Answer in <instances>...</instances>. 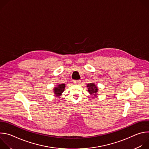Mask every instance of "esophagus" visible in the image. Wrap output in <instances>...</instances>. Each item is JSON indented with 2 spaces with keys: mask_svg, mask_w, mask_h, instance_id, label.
<instances>
[{
  "mask_svg": "<svg viewBox=\"0 0 149 149\" xmlns=\"http://www.w3.org/2000/svg\"><path fill=\"white\" fill-rule=\"evenodd\" d=\"M80 82H81L80 80H76V81H74V83L75 84H80Z\"/></svg>",
  "mask_w": 149,
  "mask_h": 149,
  "instance_id": "1",
  "label": "esophagus"
}]
</instances>
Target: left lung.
<instances>
[{
    "instance_id": "obj_1",
    "label": "left lung",
    "mask_w": 149,
    "mask_h": 149,
    "mask_svg": "<svg viewBox=\"0 0 149 149\" xmlns=\"http://www.w3.org/2000/svg\"><path fill=\"white\" fill-rule=\"evenodd\" d=\"M88 88V91L91 94L94 95V97L97 96V93L98 92V88L94 82L89 83L87 86Z\"/></svg>"
}]
</instances>
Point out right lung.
<instances>
[{
    "instance_id": "1",
    "label": "right lung",
    "mask_w": 149,
    "mask_h": 149,
    "mask_svg": "<svg viewBox=\"0 0 149 149\" xmlns=\"http://www.w3.org/2000/svg\"><path fill=\"white\" fill-rule=\"evenodd\" d=\"M65 84H60L56 86V87H54L53 89V92L57 97H59L62 95V93L65 90Z\"/></svg>"
}]
</instances>
